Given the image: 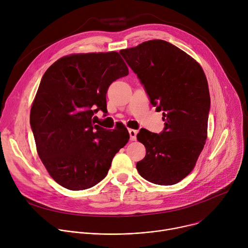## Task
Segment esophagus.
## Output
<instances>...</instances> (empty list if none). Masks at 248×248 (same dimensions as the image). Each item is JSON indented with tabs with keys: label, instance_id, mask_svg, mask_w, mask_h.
I'll use <instances>...</instances> for the list:
<instances>
[{
	"label": "esophagus",
	"instance_id": "34e87169",
	"mask_svg": "<svg viewBox=\"0 0 248 248\" xmlns=\"http://www.w3.org/2000/svg\"><path fill=\"white\" fill-rule=\"evenodd\" d=\"M129 132V136H130V140L131 141H135L136 140V134H137V130L135 129H128Z\"/></svg>",
	"mask_w": 248,
	"mask_h": 248
}]
</instances>
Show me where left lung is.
<instances>
[{
  "mask_svg": "<svg viewBox=\"0 0 248 248\" xmlns=\"http://www.w3.org/2000/svg\"><path fill=\"white\" fill-rule=\"evenodd\" d=\"M137 75L156 111H163L164 130L141 128L146 148L136 169L146 181L178 184L193 170L207 138L210 94L201 65L186 52L164 40H149L120 51Z\"/></svg>",
  "mask_w": 248,
  "mask_h": 248,
  "instance_id": "8db88e82",
  "label": "left lung"
}]
</instances>
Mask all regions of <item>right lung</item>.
<instances>
[{
  "label": "right lung",
  "instance_id": "1",
  "mask_svg": "<svg viewBox=\"0 0 248 248\" xmlns=\"http://www.w3.org/2000/svg\"><path fill=\"white\" fill-rule=\"evenodd\" d=\"M127 75L117 52L65 56L46 70L30 124L43 165L62 187L83 190L96 186L127 143L126 127L107 130L93 118L99 110L107 113L109 86Z\"/></svg>",
  "mask_w": 248,
  "mask_h": 248
}]
</instances>
